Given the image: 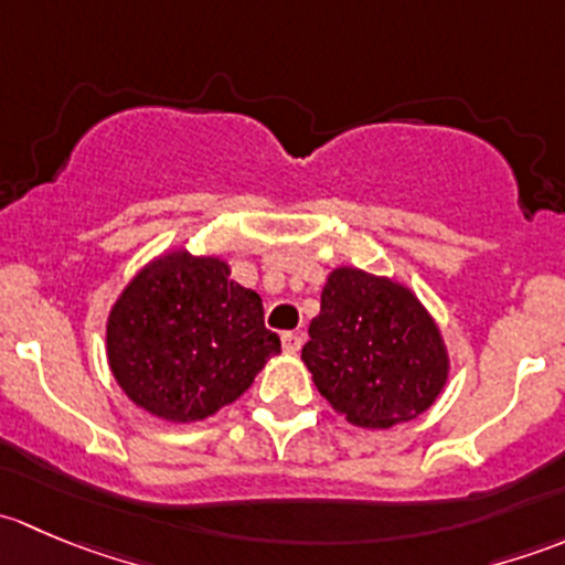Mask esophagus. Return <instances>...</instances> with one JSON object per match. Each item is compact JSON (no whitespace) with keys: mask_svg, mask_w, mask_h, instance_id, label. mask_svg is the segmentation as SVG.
<instances>
[{"mask_svg":"<svg viewBox=\"0 0 565 565\" xmlns=\"http://www.w3.org/2000/svg\"><path fill=\"white\" fill-rule=\"evenodd\" d=\"M281 344H284V350H287V352H298L300 347H303V335L287 330V333H281Z\"/></svg>","mask_w":565,"mask_h":565,"instance_id":"1","label":"esophagus"}]
</instances>
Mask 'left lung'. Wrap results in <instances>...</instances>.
<instances>
[{
  "label": "left lung",
  "instance_id": "left-lung-1",
  "mask_svg": "<svg viewBox=\"0 0 565 565\" xmlns=\"http://www.w3.org/2000/svg\"><path fill=\"white\" fill-rule=\"evenodd\" d=\"M303 361L333 409L372 429L429 409L448 380L440 330L418 298L355 267L328 276Z\"/></svg>",
  "mask_w": 565,
  "mask_h": 565
}]
</instances>
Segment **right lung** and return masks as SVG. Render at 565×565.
<instances>
[{
    "mask_svg": "<svg viewBox=\"0 0 565 565\" xmlns=\"http://www.w3.org/2000/svg\"><path fill=\"white\" fill-rule=\"evenodd\" d=\"M108 363L139 407L202 420L248 391L281 341L262 298L215 256L169 254L128 284L106 328Z\"/></svg>",
    "mask_w": 565,
    "mask_h": 565,
    "instance_id": "right-lung-1",
    "label": "right lung"
}]
</instances>
